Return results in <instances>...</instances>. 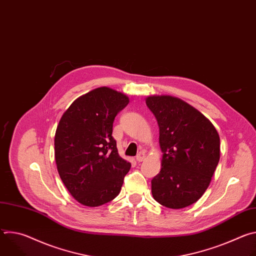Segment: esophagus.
<instances>
[{
	"mask_svg": "<svg viewBox=\"0 0 256 256\" xmlns=\"http://www.w3.org/2000/svg\"><path fill=\"white\" fill-rule=\"evenodd\" d=\"M136 159L138 162H142V161H144V160L146 159V154H144V152H140V153L136 156Z\"/></svg>",
	"mask_w": 256,
	"mask_h": 256,
	"instance_id": "esophagus-1",
	"label": "esophagus"
}]
</instances>
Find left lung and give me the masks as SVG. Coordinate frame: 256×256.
<instances>
[{"mask_svg":"<svg viewBox=\"0 0 256 256\" xmlns=\"http://www.w3.org/2000/svg\"><path fill=\"white\" fill-rule=\"evenodd\" d=\"M146 103L159 126L161 171L152 179L155 200L169 208H186L210 186L220 160V136L198 109L176 97L150 96Z\"/></svg>","mask_w":256,"mask_h":256,"instance_id":"left-lung-1","label":"left lung"}]
</instances>
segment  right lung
Masks as SVG:
<instances>
[{"label": "right lung", "instance_id": "1", "mask_svg": "<svg viewBox=\"0 0 256 256\" xmlns=\"http://www.w3.org/2000/svg\"><path fill=\"white\" fill-rule=\"evenodd\" d=\"M128 102L124 94L100 87L77 98L58 124V171L72 196L84 206L104 204L120 192L130 163L118 155L112 126Z\"/></svg>", "mask_w": 256, "mask_h": 256}]
</instances>
